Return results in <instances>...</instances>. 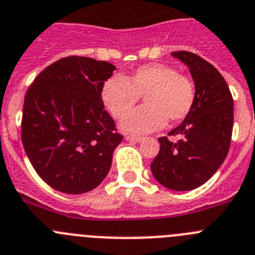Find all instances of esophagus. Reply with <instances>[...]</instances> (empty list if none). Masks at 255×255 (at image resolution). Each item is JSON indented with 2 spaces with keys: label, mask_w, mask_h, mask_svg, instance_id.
Instances as JSON below:
<instances>
[{
  "label": "esophagus",
  "mask_w": 255,
  "mask_h": 255,
  "mask_svg": "<svg viewBox=\"0 0 255 255\" xmlns=\"http://www.w3.org/2000/svg\"><path fill=\"white\" fill-rule=\"evenodd\" d=\"M126 141H129V142H141L143 141L142 137H136V136H126L125 137Z\"/></svg>",
  "instance_id": "esophagus-1"
}]
</instances>
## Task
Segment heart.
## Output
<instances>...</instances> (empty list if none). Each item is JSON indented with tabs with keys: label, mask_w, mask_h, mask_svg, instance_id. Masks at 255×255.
Segmentation results:
<instances>
[{
	"label": "heart",
	"mask_w": 255,
	"mask_h": 255,
	"mask_svg": "<svg viewBox=\"0 0 255 255\" xmlns=\"http://www.w3.org/2000/svg\"><path fill=\"white\" fill-rule=\"evenodd\" d=\"M100 94L114 118H123L139 96H144L145 107L130 111L119 125L122 132L134 136L160 129L167 119L171 123L184 119L196 98L193 82L161 63L141 66L127 77H111L103 84Z\"/></svg>",
	"instance_id": "b5f03b06"
}]
</instances>
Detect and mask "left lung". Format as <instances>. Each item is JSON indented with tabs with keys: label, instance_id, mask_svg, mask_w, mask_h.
<instances>
[{
	"label": "left lung",
	"instance_id": "1",
	"mask_svg": "<svg viewBox=\"0 0 255 255\" xmlns=\"http://www.w3.org/2000/svg\"><path fill=\"white\" fill-rule=\"evenodd\" d=\"M171 56L183 62L196 89L194 104L180 125L169 132L178 141L159 138L153 178L169 189L185 192L205 184L226 159L234 125V100L221 73L206 59L185 50Z\"/></svg>",
	"mask_w": 255,
	"mask_h": 255
}]
</instances>
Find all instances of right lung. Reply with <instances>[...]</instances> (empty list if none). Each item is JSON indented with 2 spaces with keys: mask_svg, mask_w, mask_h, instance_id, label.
I'll list each match as a JSON object with an SVG mask.
<instances>
[{
  "mask_svg": "<svg viewBox=\"0 0 255 255\" xmlns=\"http://www.w3.org/2000/svg\"><path fill=\"white\" fill-rule=\"evenodd\" d=\"M116 66L67 57L39 73L24 100L21 139L39 176L58 192L81 194L105 179L123 137L102 100Z\"/></svg>",
  "mask_w": 255,
  "mask_h": 255,
  "instance_id": "right-lung-1",
  "label": "right lung"
}]
</instances>
